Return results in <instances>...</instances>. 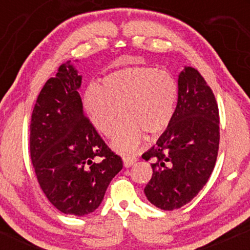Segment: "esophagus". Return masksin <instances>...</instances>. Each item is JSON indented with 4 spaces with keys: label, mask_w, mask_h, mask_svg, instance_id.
<instances>
[{
    "label": "esophagus",
    "mask_w": 250,
    "mask_h": 250,
    "mask_svg": "<svg viewBox=\"0 0 250 250\" xmlns=\"http://www.w3.org/2000/svg\"><path fill=\"white\" fill-rule=\"evenodd\" d=\"M137 161V159L135 156H125L123 157V165H125V167H131V166L134 165L135 162Z\"/></svg>",
    "instance_id": "esophagus-1"
}]
</instances>
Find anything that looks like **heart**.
<instances>
[{"label":"heart","instance_id":"b5f03b06","mask_svg":"<svg viewBox=\"0 0 250 250\" xmlns=\"http://www.w3.org/2000/svg\"><path fill=\"white\" fill-rule=\"evenodd\" d=\"M84 109L91 125L111 136L123 121L111 146L117 151H133L143 133L155 136L170 125L177 102V83L168 71L150 67H130L108 74L99 85L84 93Z\"/></svg>","mask_w":250,"mask_h":250}]
</instances>
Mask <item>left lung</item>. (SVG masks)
I'll use <instances>...</instances> for the list:
<instances>
[{
    "label": "left lung",
    "instance_id": "obj_1",
    "mask_svg": "<svg viewBox=\"0 0 250 250\" xmlns=\"http://www.w3.org/2000/svg\"><path fill=\"white\" fill-rule=\"evenodd\" d=\"M175 114L156 145L142 155L151 160L148 201L163 210L187 205L208 182L220 143L219 107L201 74L185 67L179 74Z\"/></svg>",
    "mask_w": 250,
    "mask_h": 250
}]
</instances>
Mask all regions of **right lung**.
Masks as SVG:
<instances>
[{"mask_svg": "<svg viewBox=\"0 0 250 250\" xmlns=\"http://www.w3.org/2000/svg\"><path fill=\"white\" fill-rule=\"evenodd\" d=\"M82 76L60 65L37 97L30 122V157L40 187L63 214L83 216L101 205L123 167L83 113Z\"/></svg>", "mask_w": 250, "mask_h": 250, "instance_id": "right-lung-1", "label": "right lung"}]
</instances>
